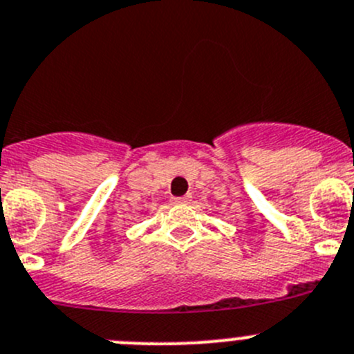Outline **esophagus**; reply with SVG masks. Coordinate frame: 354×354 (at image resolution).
Wrapping results in <instances>:
<instances>
[{"label":"esophagus","instance_id":"34e87169","mask_svg":"<svg viewBox=\"0 0 354 354\" xmlns=\"http://www.w3.org/2000/svg\"><path fill=\"white\" fill-rule=\"evenodd\" d=\"M189 198H191V196H180V198H172V201L176 203V205H182V203H187L189 201Z\"/></svg>","mask_w":354,"mask_h":354}]
</instances>
